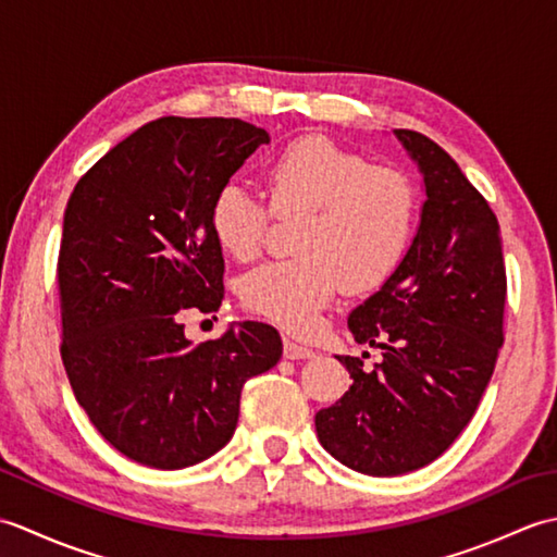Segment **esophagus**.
<instances>
[{
	"label": "esophagus",
	"mask_w": 557,
	"mask_h": 557,
	"mask_svg": "<svg viewBox=\"0 0 557 557\" xmlns=\"http://www.w3.org/2000/svg\"><path fill=\"white\" fill-rule=\"evenodd\" d=\"M313 349L306 347V345H299V342H294L289 337H285V357L287 359H311L313 357Z\"/></svg>",
	"instance_id": "1"
}]
</instances>
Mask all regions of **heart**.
<instances>
[{
	"label": "heart",
	"mask_w": 557,
	"mask_h": 557,
	"mask_svg": "<svg viewBox=\"0 0 557 557\" xmlns=\"http://www.w3.org/2000/svg\"><path fill=\"white\" fill-rule=\"evenodd\" d=\"M270 208L251 186L224 182L210 203V230L224 253L251 263L272 215L299 220L297 258L253 270L242 282L251 313L311 335L342 289L366 292L393 275L419 222V191L405 172L371 164L325 136H301L265 168Z\"/></svg>",
	"instance_id": "b5f03b06"
}]
</instances>
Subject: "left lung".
<instances>
[{
	"instance_id": "1",
	"label": "left lung",
	"mask_w": 557,
	"mask_h": 557,
	"mask_svg": "<svg viewBox=\"0 0 557 557\" xmlns=\"http://www.w3.org/2000/svg\"><path fill=\"white\" fill-rule=\"evenodd\" d=\"M423 174L419 232L385 285L349 313L366 369L337 357L351 387L315 413L318 441L369 476H399L441 457L474 417L505 342L507 275L498 218L447 152L395 128Z\"/></svg>"
}]
</instances>
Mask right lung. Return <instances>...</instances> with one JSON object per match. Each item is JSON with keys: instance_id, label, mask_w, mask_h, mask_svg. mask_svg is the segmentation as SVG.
Returning <instances> with one entry per match:
<instances>
[{"instance_id": "1", "label": "right lung", "mask_w": 557, "mask_h": 557, "mask_svg": "<svg viewBox=\"0 0 557 557\" xmlns=\"http://www.w3.org/2000/svg\"><path fill=\"white\" fill-rule=\"evenodd\" d=\"M268 140L242 120L160 116L69 196L57 260L62 361L92 425L138 465L184 469L215 455L234 435L244 383L282 357L268 323L244 321L200 345L180 323V311L220 309L210 203Z\"/></svg>"}]
</instances>
